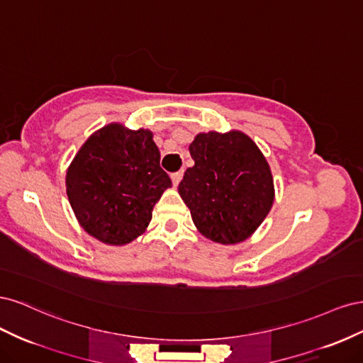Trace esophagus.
<instances>
[{
    "instance_id": "1",
    "label": "esophagus",
    "mask_w": 363,
    "mask_h": 363,
    "mask_svg": "<svg viewBox=\"0 0 363 363\" xmlns=\"http://www.w3.org/2000/svg\"><path fill=\"white\" fill-rule=\"evenodd\" d=\"M171 179H172V184L175 186V188H177L179 186V183L182 182V179H183V171H179V172H174L172 175H171Z\"/></svg>"
}]
</instances>
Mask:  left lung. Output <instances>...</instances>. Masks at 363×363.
I'll list each match as a JSON object with an SVG mask.
<instances>
[{
	"mask_svg": "<svg viewBox=\"0 0 363 363\" xmlns=\"http://www.w3.org/2000/svg\"><path fill=\"white\" fill-rule=\"evenodd\" d=\"M189 152L195 162L179 184L199 232L216 244L235 245L256 232L276 191L269 164L248 135L199 133Z\"/></svg>",
	"mask_w": 363,
	"mask_h": 363,
	"instance_id": "8db88e82",
	"label": "left lung"
}]
</instances>
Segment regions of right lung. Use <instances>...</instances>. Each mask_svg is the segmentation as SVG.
Here are the masks:
<instances>
[{
    "label": "right lung",
    "mask_w": 363,
    "mask_h": 363,
    "mask_svg": "<svg viewBox=\"0 0 363 363\" xmlns=\"http://www.w3.org/2000/svg\"><path fill=\"white\" fill-rule=\"evenodd\" d=\"M171 186L152 131L119 123L87 138L67 171L77 221L107 245H125L144 233L152 207Z\"/></svg>",
    "instance_id": "right-lung-1"
}]
</instances>
